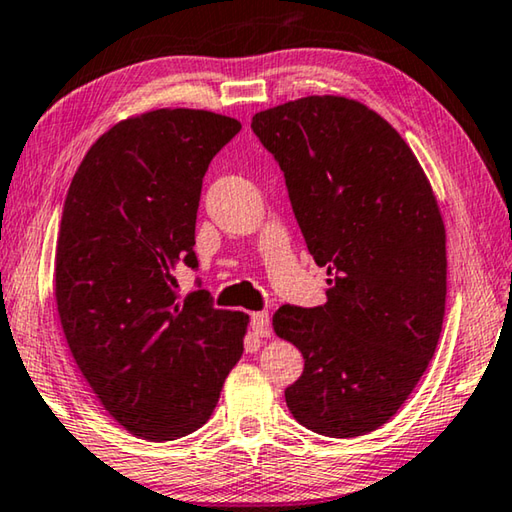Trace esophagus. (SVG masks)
Listing matches in <instances>:
<instances>
[{
	"label": "esophagus",
	"instance_id": "obj_1",
	"mask_svg": "<svg viewBox=\"0 0 512 512\" xmlns=\"http://www.w3.org/2000/svg\"><path fill=\"white\" fill-rule=\"evenodd\" d=\"M250 328L257 337H269L271 335V319L266 312H255L250 314Z\"/></svg>",
	"mask_w": 512,
	"mask_h": 512
}]
</instances>
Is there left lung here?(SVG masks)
<instances>
[{
    "label": "left lung",
    "instance_id": "8db88e82",
    "mask_svg": "<svg viewBox=\"0 0 512 512\" xmlns=\"http://www.w3.org/2000/svg\"><path fill=\"white\" fill-rule=\"evenodd\" d=\"M250 127L330 275L326 305L273 314L305 360L287 408L326 437L376 431L424 376L442 332L446 237L431 184L399 132L346 97L280 104Z\"/></svg>",
    "mask_w": 512,
    "mask_h": 512
}]
</instances>
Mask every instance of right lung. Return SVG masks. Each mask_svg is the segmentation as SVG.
I'll return each instance as SVG.
<instances>
[{"instance_id":"1","label":"right lung","mask_w":512,"mask_h":512,"mask_svg":"<svg viewBox=\"0 0 512 512\" xmlns=\"http://www.w3.org/2000/svg\"><path fill=\"white\" fill-rule=\"evenodd\" d=\"M241 123L159 109L111 127L77 168L56 243L54 296L79 371L109 415L152 442L212 415L243 353L248 316L205 291H175L198 269L202 177Z\"/></svg>"}]
</instances>
